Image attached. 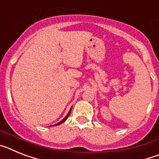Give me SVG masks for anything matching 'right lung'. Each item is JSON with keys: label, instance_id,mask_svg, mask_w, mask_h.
<instances>
[{"label": "right lung", "instance_id": "add662e5", "mask_svg": "<svg viewBox=\"0 0 159 159\" xmlns=\"http://www.w3.org/2000/svg\"><path fill=\"white\" fill-rule=\"evenodd\" d=\"M71 108H72V107H71V109H70L69 112H68V113H67V116H66V117H65V118H64V119H63V120H61V121H60V122H59V123H57V124H55V126H57V125H60V124H61V123H64V121H65L66 119H67V118H68V116H70V114H71Z\"/></svg>", "mask_w": 159, "mask_h": 159}]
</instances>
